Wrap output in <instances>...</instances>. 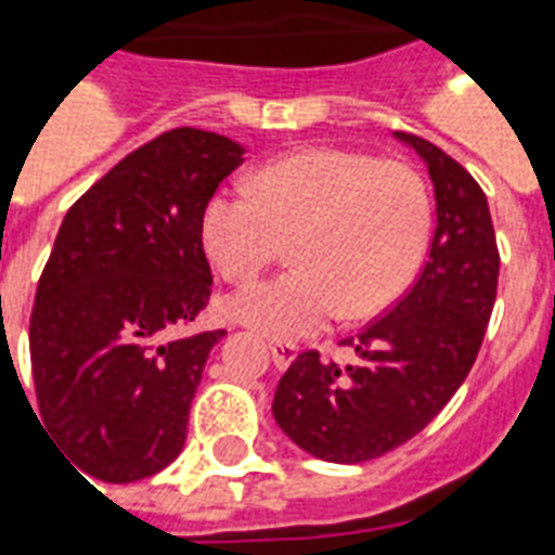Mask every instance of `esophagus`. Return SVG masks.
Segmentation results:
<instances>
[{"mask_svg": "<svg viewBox=\"0 0 555 555\" xmlns=\"http://www.w3.org/2000/svg\"><path fill=\"white\" fill-rule=\"evenodd\" d=\"M296 352H299V346L287 344V340H273L270 344V354H273V363H276L279 370H287L294 363Z\"/></svg>", "mask_w": 555, "mask_h": 555, "instance_id": "esophagus-1", "label": "esophagus"}]
</instances>
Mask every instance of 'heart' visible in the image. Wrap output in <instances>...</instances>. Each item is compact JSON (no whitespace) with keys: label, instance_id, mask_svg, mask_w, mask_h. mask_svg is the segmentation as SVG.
Returning <instances> with one entry per match:
<instances>
[{"label":"heart","instance_id":"heart-1","mask_svg":"<svg viewBox=\"0 0 555 555\" xmlns=\"http://www.w3.org/2000/svg\"><path fill=\"white\" fill-rule=\"evenodd\" d=\"M206 256L230 282L270 268L294 238L285 276L230 299L238 323L273 340L372 317L416 276L430 238V194L416 168L346 147H308L261 168L249 189H223L203 209Z\"/></svg>","mask_w":555,"mask_h":555}]
</instances>
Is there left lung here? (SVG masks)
I'll return each instance as SVG.
<instances>
[{
  "mask_svg": "<svg viewBox=\"0 0 555 555\" xmlns=\"http://www.w3.org/2000/svg\"><path fill=\"white\" fill-rule=\"evenodd\" d=\"M425 163L437 230L416 285L354 340L340 370L317 349L279 378V428L325 463H366L404 446L446 408L475 366L498 294V241L483 189L463 165L413 133H396Z\"/></svg>",
  "mask_w": 555,
  "mask_h": 555,
  "instance_id": "obj_1",
  "label": "left lung"
}]
</instances>
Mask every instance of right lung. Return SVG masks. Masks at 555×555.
Listing matches in <instances>:
<instances>
[{
	"mask_svg": "<svg viewBox=\"0 0 555 555\" xmlns=\"http://www.w3.org/2000/svg\"><path fill=\"white\" fill-rule=\"evenodd\" d=\"M241 156L209 130H165L63 218L28 328L34 416L83 475L133 483L183 451L203 366L227 334L189 332L211 296L203 209Z\"/></svg>",
	"mask_w": 555,
	"mask_h": 555,
	"instance_id": "obj_1",
	"label": "right lung"
}]
</instances>
